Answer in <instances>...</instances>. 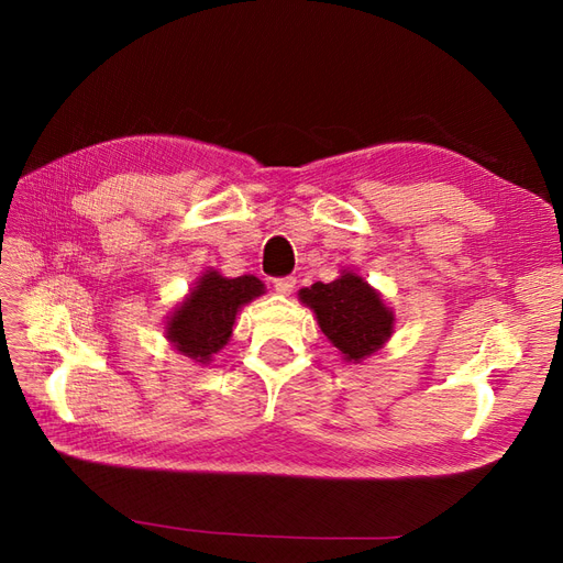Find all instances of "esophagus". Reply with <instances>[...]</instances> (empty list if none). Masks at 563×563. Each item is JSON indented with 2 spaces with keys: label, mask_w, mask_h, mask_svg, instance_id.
Instances as JSON below:
<instances>
[{
  "label": "esophagus",
  "mask_w": 563,
  "mask_h": 563,
  "mask_svg": "<svg viewBox=\"0 0 563 563\" xmlns=\"http://www.w3.org/2000/svg\"><path fill=\"white\" fill-rule=\"evenodd\" d=\"M295 278L292 275H285V278H275L273 280V288H275V292H280V295H290L292 290H295Z\"/></svg>",
  "instance_id": "34e87169"
}]
</instances>
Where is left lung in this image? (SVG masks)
Masks as SVG:
<instances>
[{
    "label": "left lung",
    "mask_w": 563,
    "mask_h": 563,
    "mask_svg": "<svg viewBox=\"0 0 563 563\" xmlns=\"http://www.w3.org/2000/svg\"><path fill=\"white\" fill-rule=\"evenodd\" d=\"M297 297L312 309L319 329L331 345H336L345 363L357 365L385 349L397 324L394 309L382 300V292L351 268H343L336 280L302 288Z\"/></svg>",
    "instance_id": "8db88e82"
}]
</instances>
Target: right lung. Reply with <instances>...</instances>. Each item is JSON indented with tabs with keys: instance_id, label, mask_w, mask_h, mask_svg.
<instances>
[{
	"instance_id": "1",
	"label": "right lung",
	"mask_w": 563,
	"mask_h": 563,
	"mask_svg": "<svg viewBox=\"0 0 563 563\" xmlns=\"http://www.w3.org/2000/svg\"><path fill=\"white\" fill-rule=\"evenodd\" d=\"M266 292L256 275L224 278L218 268L198 275L174 312L164 321V336L172 349L190 357L198 365H210L212 355L220 353L232 339L236 314L242 307Z\"/></svg>"
}]
</instances>
